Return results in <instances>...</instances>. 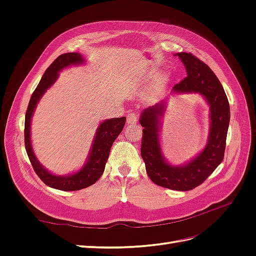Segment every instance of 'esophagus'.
Returning <instances> with one entry per match:
<instances>
[{
  "mask_svg": "<svg viewBox=\"0 0 256 256\" xmlns=\"http://www.w3.org/2000/svg\"><path fill=\"white\" fill-rule=\"evenodd\" d=\"M136 122V115L134 113H129L127 115V124L128 125H134Z\"/></svg>",
  "mask_w": 256,
  "mask_h": 256,
  "instance_id": "1",
  "label": "esophagus"
}]
</instances>
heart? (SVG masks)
<instances>
[{
  "instance_id": "obj_1",
  "label": "heart",
  "mask_w": 256,
  "mask_h": 256,
  "mask_svg": "<svg viewBox=\"0 0 256 256\" xmlns=\"http://www.w3.org/2000/svg\"><path fill=\"white\" fill-rule=\"evenodd\" d=\"M157 78H158V72H150L148 74H147L146 79H145V84L150 85V84H152V83H154V81H156ZM154 98V95L148 96V99H150V100H152Z\"/></svg>"
}]
</instances>
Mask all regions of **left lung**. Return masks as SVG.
I'll return each mask as SVG.
<instances>
[{
	"mask_svg": "<svg viewBox=\"0 0 256 256\" xmlns=\"http://www.w3.org/2000/svg\"><path fill=\"white\" fill-rule=\"evenodd\" d=\"M180 58L187 76L176 84L171 95L198 94L209 106V132L204 148L194 158L180 166L171 164L161 148L160 132L168 108V98L146 108L141 113L140 124L144 127L141 156L145 162L147 175L161 187L177 191L196 188L218 166L226 150L230 124V104L226 92L214 72L191 53L180 52Z\"/></svg>",
	"mask_w": 256,
	"mask_h": 256,
	"instance_id": "left-lung-1",
	"label": "left lung"
}]
</instances>
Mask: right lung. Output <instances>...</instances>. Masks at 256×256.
Returning a JSON list of instances; mask_svg holds the SVG:
<instances>
[{
	"mask_svg": "<svg viewBox=\"0 0 256 256\" xmlns=\"http://www.w3.org/2000/svg\"><path fill=\"white\" fill-rule=\"evenodd\" d=\"M84 63V58L78 52L64 53L60 56L44 72L40 82L38 83L30 99L26 113L24 143L28 159L38 177L49 187L58 190L76 191L88 188L95 184L102 177L108 158H109L112 144L122 132L126 122L125 116L106 120L100 122L96 130L94 140H92L88 157L79 171L68 175H56L44 168L37 160L33 150L32 141H30V120H32L36 106L47 90L56 83L58 78V74L64 68L82 65Z\"/></svg>",
	"mask_w": 256,
	"mask_h": 256,
	"instance_id": "1",
	"label": "right lung"
}]
</instances>
